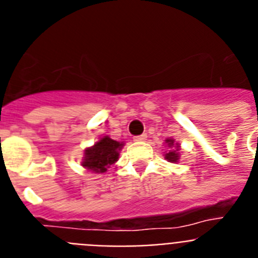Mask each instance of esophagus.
<instances>
[{"label": "esophagus", "mask_w": 258, "mask_h": 258, "mask_svg": "<svg viewBox=\"0 0 258 258\" xmlns=\"http://www.w3.org/2000/svg\"><path fill=\"white\" fill-rule=\"evenodd\" d=\"M146 138H147V134H141V136L134 137V141H137V142H143V141H146Z\"/></svg>", "instance_id": "1"}]
</instances>
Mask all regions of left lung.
<instances>
[{
	"label": "left lung",
	"instance_id": "8db88e82",
	"mask_svg": "<svg viewBox=\"0 0 258 258\" xmlns=\"http://www.w3.org/2000/svg\"><path fill=\"white\" fill-rule=\"evenodd\" d=\"M165 143L168 145V147H169V149H172L165 154L166 160L170 161V163H175V161H178V159H179V145L178 143H175L174 140H170V138H168V140L165 141Z\"/></svg>",
	"mask_w": 258,
	"mask_h": 258
}]
</instances>
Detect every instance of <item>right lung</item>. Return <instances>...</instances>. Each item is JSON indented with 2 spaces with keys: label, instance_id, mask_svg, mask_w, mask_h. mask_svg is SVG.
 <instances>
[{
  "label": "right lung",
  "instance_id": "right-lung-1",
  "mask_svg": "<svg viewBox=\"0 0 258 258\" xmlns=\"http://www.w3.org/2000/svg\"><path fill=\"white\" fill-rule=\"evenodd\" d=\"M122 146H124L122 142L120 143L117 141L111 140L108 136H104L94 146L84 151V159L81 165L90 172H107V168H109V165H112L117 161Z\"/></svg>",
  "mask_w": 258,
  "mask_h": 258
}]
</instances>
